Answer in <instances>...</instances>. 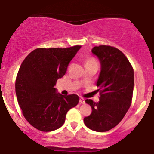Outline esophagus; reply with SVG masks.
<instances>
[{
    "label": "esophagus",
    "mask_w": 154,
    "mask_h": 154,
    "mask_svg": "<svg viewBox=\"0 0 154 154\" xmlns=\"http://www.w3.org/2000/svg\"><path fill=\"white\" fill-rule=\"evenodd\" d=\"M79 103H82V104L85 103V100L83 98H79Z\"/></svg>",
    "instance_id": "1"
}]
</instances>
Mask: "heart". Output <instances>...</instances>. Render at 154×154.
Returning a JSON list of instances; mask_svg holds the SVG:
<instances>
[{"mask_svg": "<svg viewBox=\"0 0 154 154\" xmlns=\"http://www.w3.org/2000/svg\"><path fill=\"white\" fill-rule=\"evenodd\" d=\"M89 62H96V61H95L93 59H89L87 60L86 63H89Z\"/></svg>", "mask_w": 154, "mask_h": 154, "instance_id": "b5f03b06", "label": "heart"}]
</instances>
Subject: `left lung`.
<instances>
[{
    "label": "left lung",
    "mask_w": 154,
    "mask_h": 154,
    "mask_svg": "<svg viewBox=\"0 0 154 154\" xmlns=\"http://www.w3.org/2000/svg\"><path fill=\"white\" fill-rule=\"evenodd\" d=\"M92 53L101 65L96 83L100 98L98 103L85 100L92 113L84 118V123L92 130L106 132L122 121L131 106L134 71L128 58L115 47L100 45L93 47Z\"/></svg>",
    "instance_id": "8db88e82"
}]
</instances>
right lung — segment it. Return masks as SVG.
I'll list each match as a JSON object with an SVG mask.
<instances>
[{"mask_svg": "<svg viewBox=\"0 0 154 154\" xmlns=\"http://www.w3.org/2000/svg\"><path fill=\"white\" fill-rule=\"evenodd\" d=\"M80 48H40L21 64L15 83L17 100L26 121L40 131L61 128L68 111L79 103L78 95L63 96L56 93L54 86Z\"/></svg>", "mask_w": 154, "mask_h": 154, "instance_id": "right-lung-1", "label": "right lung"}]
</instances>
